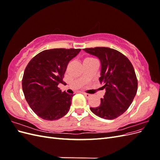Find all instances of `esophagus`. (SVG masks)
<instances>
[{
    "instance_id": "1",
    "label": "esophagus",
    "mask_w": 160,
    "mask_h": 160,
    "mask_svg": "<svg viewBox=\"0 0 160 160\" xmlns=\"http://www.w3.org/2000/svg\"><path fill=\"white\" fill-rule=\"evenodd\" d=\"M83 95H85V98H91V95H90V94H89V93H83Z\"/></svg>"
}]
</instances>
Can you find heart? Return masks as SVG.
Listing matches in <instances>:
<instances>
[{
	"mask_svg": "<svg viewBox=\"0 0 160 160\" xmlns=\"http://www.w3.org/2000/svg\"><path fill=\"white\" fill-rule=\"evenodd\" d=\"M95 59H93V58L92 57H86L85 59H84V62H91V61H95Z\"/></svg>",
	"mask_w": 160,
	"mask_h": 160,
	"instance_id": "obj_1",
	"label": "heart"
}]
</instances>
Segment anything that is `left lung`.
I'll use <instances>...</instances> for the list:
<instances>
[{
  "label": "left lung",
  "instance_id": "left-lung-1",
  "mask_svg": "<svg viewBox=\"0 0 160 160\" xmlns=\"http://www.w3.org/2000/svg\"><path fill=\"white\" fill-rule=\"evenodd\" d=\"M83 50L99 58L101 63L100 83L105 93L99 107L91 108L95 115L114 119L126 111L137 93L138 79L132 62L122 52L108 47L86 48Z\"/></svg>",
  "mask_w": 160,
  "mask_h": 160
}]
</instances>
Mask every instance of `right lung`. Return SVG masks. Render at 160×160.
I'll return each mask as SVG.
<instances>
[{
    "instance_id": "add662e5",
    "label": "right lung",
    "mask_w": 160,
    "mask_h": 160,
    "mask_svg": "<svg viewBox=\"0 0 160 160\" xmlns=\"http://www.w3.org/2000/svg\"><path fill=\"white\" fill-rule=\"evenodd\" d=\"M80 51L45 50L34 57L27 65L22 79V91L28 104L38 117L53 121L68 113L73 95L62 92L58 85L62 83L69 62Z\"/></svg>"
}]
</instances>
